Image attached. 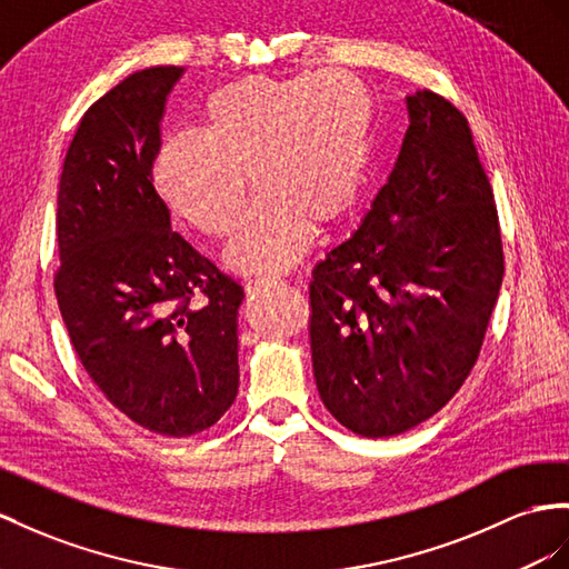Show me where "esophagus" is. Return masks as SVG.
Segmentation results:
<instances>
[{
  "mask_svg": "<svg viewBox=\"0 0 569 569\" xmlns=\"http://www.w3.org/2000/svg\"><path fill=\"white\" fill-rule=\"evenodd\" d=\"M273 286H279V281H276V279H252V281H247L244 290H247V293H261V290H269Z\"/></svg>",
  "mask_w": 569,
  "mask_h": 569,
  "instance_id": "esophagus-1",
  "label": "esophagus"
}]
</instances>
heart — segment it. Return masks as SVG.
I'll return each mask as SVG.
<instances>
[{
  "mask_svg": "<svg viewBox=\"0 0 569 569\" xmlns=\"http://www.w3.org/2000/svg\"><path fill=\"white\" fill-rule=\"evenodd\" d=\"M372 124V96L348 71L242 77L203 98L199 137L160 146L153 180L182 221L228 238L250 174L259 199L226 261L276 273L308 252L317 226L333 228L353 211Z\"/></svg>",
  "mask_w": 569,
  "mask_h": 569,
  "instance_id": "obj_1",
  "label": "heart"
}]
</instances>
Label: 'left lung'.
I'll list each match as a JSON object with an SVG mask.
<instances>
[{"label": "left lung", "instance_id": "1", "mask_svg": "<svg viewBox=\"0 0 569 569\" xmlns=\"http://www.w3.org/2000/svg\"><path fill=\"white\" fill-rule=\"evenodd\" d=\"M397 166L351 238L312 269L319 397L362 437L423 423L476 366L505 276L492 187L447 98H406Z\"/></svg>", "mask_w": 569, "mask_h": 569}]
</instances>
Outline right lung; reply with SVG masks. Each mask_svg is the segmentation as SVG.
Listing matches in <instances>:
<instances>
[{
    "label": "right lung",
    "mask_w": 569,
    "mask_h": 569,
    "mask_svg": "<svg viewBox=\"0 0 569 569\" xmlns=\"http://www.w3.org/2000/svg\"><path fill=\"white\" fill-rule=\"evenodd\" d=\"M182 67L129 74L86 110L57 192L54 296L106 399L166 437L211 428L238 397L242 286L170 228L153 187Z\"/></svg>",
    "instance_id": "1"
}]
</instances>
